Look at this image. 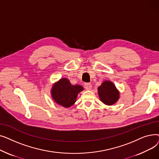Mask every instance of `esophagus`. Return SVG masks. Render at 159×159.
<instances>
[{
  "mask_svg": "<svg viewBox=\"0 0 159 159\" xmlns=\"http://www.w3.org/2000/svg\"><path fill=\"white\" fill-rule=\"evenodd\" d=\"M84 88L86 89H88V90H89L91 89V88H92V86H91V84H90V83H85L84 84Z\"/></svg>",
  "mask_w": 159,
  "mask_h": 159,
  "instance_id": "1",
  "label": "esophagus"
}]
</instances>
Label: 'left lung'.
Instances as JSON below:
<instances>
[{
	"label": "left lung",
	"mask_w": 159,
	"mask_h": 159,
	"mask_svg": "<svg viewBox=\"0 0 159 159\" xmlns=\"http://www.w3.org/2000/svg\"><path fill=\"white\" fill-rule=\"evenodd\" d=\"M98 93L101 101L106 105L115 104L119 98V93L115 85L110 81L104 82L98 88Z\"/></svg>",
	"instance_id": "8db88e82"
}]
</instances>
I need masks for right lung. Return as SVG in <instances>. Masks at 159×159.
Here are the masks:
<instances>
[{
    "instance_id": "1",
    "label": "right lung",
    "mask_w": 159,
    "mask_h": 159,
    "mask_svg": "<svg viewBox=\"0 0 159 159\" xmlns=\"http://www.w3.org/2000/svg\"><path fill=\"white\" fill-rule=\"evenodd\" d=\"M52 95L55 102L64 107L71 106L76 101L77 96L83 88L79 85L73 86L67 79H61L53 86Z\"/></svg>"
}]
</instances>
